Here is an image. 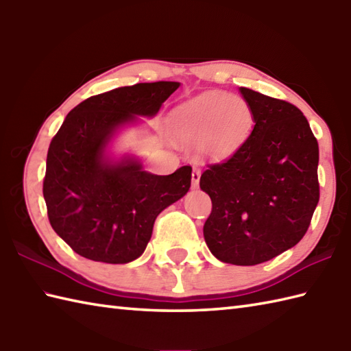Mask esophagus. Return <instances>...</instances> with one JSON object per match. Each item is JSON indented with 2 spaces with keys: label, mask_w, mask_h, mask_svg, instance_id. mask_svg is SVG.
<instances>
[{
  "label": "esophagus",
  "mask_w": 351,
  "mask_h": 351,
  "mask_svg": "<svg viewBox=\"0 0 351 351\" xmlns=\"http://www.w3.org/2000/svg\"><path fill=\"white\" fill-rule=\"evenodd\" d=\"M199 181H200V169L193 167V173H191V187L197 189L199 187Z\"/></svg>",
  "instance_id": "34e87169"
}]
</instances>
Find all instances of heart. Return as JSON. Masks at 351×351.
<instances>
[{
  "label": "heart",
  "mask_w": 351,
  "mask_h": 351,
  "mask_svg": "<svg viewBox=\"0 0 351 351\" xmlns=\"http://www.w3.org/2000/svg\"><path fill=\"white\" fill-rule=\"evenodd\" d=\"M253 114L240 96L206 93L182 104L171 113V134L176 143L197 145L199 152L226 158L240 147L252 131Z\"/></svg>",
  "instance_id": "heart-1"
}]
</instances>
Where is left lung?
Wrapping results in <instances>:
<instances>
[{"label":"left lung","mask_w":351,"mask_h":351,"mask_svg":"<svg viewBox=\"0 0 351 351\" xmlns=\"http://www.w3.org/2000/svg\"><path fill=\"white\" fill-rule=\"evenodd\" d=\"M253 130L229 160L205 170L200 190L213 211L208 249L221 263L256 265L294 247L318 199V143L293 104L240 87Z\"/></svg>","instance_id":"left-lung-1"}]
</instances>
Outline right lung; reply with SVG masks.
<instances>
[{"instance_id": "right-lung-1", "label": "right lung", "mask_w": 351, "mask_h": 351, "mask_svg": "<svg viewBox=\"0 0 351 351\" xmlns=\"http://www.w3.org/2000/svg\"><path fill=\"white\" fill-rule=\"evenodd\" d=\"M180 86L138 83L92 96L52 138L43 197L52 229L78 255L107 264L140 258L158 214L187 195L190 166L154 175L137 155L114 151L122 131L155 117Z\"/></svg>"}]
</instances>
